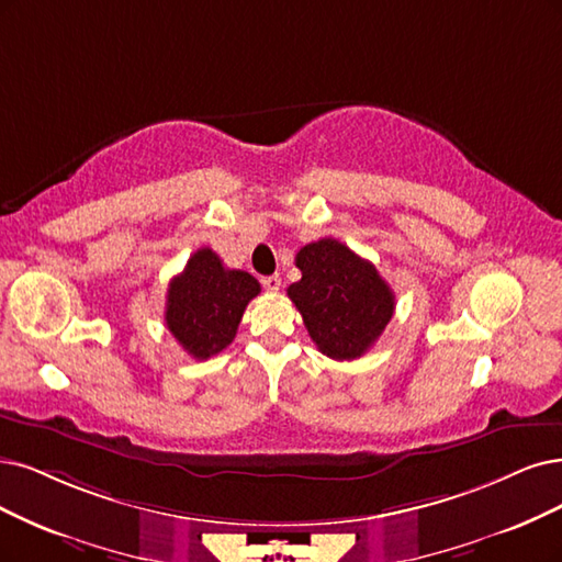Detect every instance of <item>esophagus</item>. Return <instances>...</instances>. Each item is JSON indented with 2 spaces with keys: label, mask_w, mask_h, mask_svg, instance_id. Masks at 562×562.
I'll return each instance as SVG.
<instances>
[{
  "label": "esophagus",
  "mask_w": 562,
  "mask_h": 562,
  "mask_svg": "<svg viewBox=\"0 0 562 562\" xmlns=\"http://www.w3.org/2000/svg\"><path fill=\"white\" fill-rule=\"evenodd\" d=\"M261 284H263V289H268V292H278V289L282 286V278L278 273L266 276V278H261Z\"/></svg>",
  "instance_id": "1"
}]
</instances>
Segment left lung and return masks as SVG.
Returning <instances> with one entry per match:
<instances>
[{
  "mask_svg": "<svg viewBox=\"0 0 562 562\" xmlns=\"http://www.w3.org/2000/svg\"><path fill=\"white\" fill-rule=\"evenodd\" d=\"M301 280L289 284L310 338L322 355L355 361L378 342L396 310V296L378 268L336 238H322L296 255Z\"/></svg>",
  "mask_w": 562,
  "mask_h": 562,
  "instance_id": "8db88e82",
  "label": "left lung"
}]
</instances>
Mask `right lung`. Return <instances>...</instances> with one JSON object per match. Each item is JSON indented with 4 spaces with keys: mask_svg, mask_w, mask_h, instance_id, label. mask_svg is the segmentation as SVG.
<instances>
[{
    "mask_svg": "<svg viewBox=\"0 0 562 562\" xmlns=\"http://www.w3.org/2000/svg\"><path fill=\"white\" fill-rule=\"evenodd\" d=\"M261 284L245 270L224 268L211 247H201L166 294V326L187 355L205 361L236 338L247 303Z\"/></svg>",
    "mask_w": 562,
    "mask_h": 562,
    "instance_id": "right-lung-1",
    "label": "right lung"
}]
</instances>
